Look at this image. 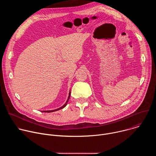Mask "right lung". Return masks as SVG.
Wrapping results in <instances>:
<instances>
[{"instance_id":"add662e5","label":"right lung","mask_w":156,"mask_h":156,"mask_svg":"<svg viewBox=\"0 0 156 156\" xmlns=\"http://www.w3.org/2000/svg\"><path fill=\"white\" fill-rule=\"evenodd\" d=\"M70 97V93H69V98H68L67 101H66V103H65V104L62 107H60V108H57V109L53 110H46V111H43V112H48V113H49V112H55V111H57V110H60V109H62V108H64V107L66 105V104H67V102H68V101H69V100Z\"/></svg>"}]
</instances>
